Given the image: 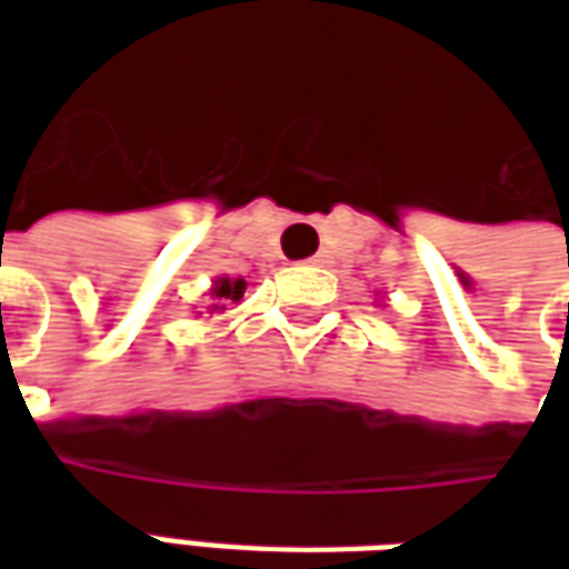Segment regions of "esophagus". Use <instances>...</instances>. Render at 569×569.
<instances>
[{"mask_svg": "<svg viewBox=\"0 0 569 569\" xmlns=\"http://www.w3.org/2000/svg\"><path fill=\"white\" fill-rule=\"evenodd\" d=\"M326 252H320V256H313V259H310V264H326Z\"/></svg>", "mask_w": 569, "mask_h": 569, "instance_id": "1", "label": "esophagus"}]
</instances>
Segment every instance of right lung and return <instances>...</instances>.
<instances>
[{"mask_svg":"<svg viewBox=\"0 0 569 569\" xmlns=\"http://www.w3.org/2000/svg\"><path fill=\"white\" fill-rule=\"evenodd\" d=\"M243 292H247V280H240V277H219L216 283H212L210 289V313H216V310H224V305L228 301H240L243 298Z\"/></svg>","mask_w":569,"mask_h":569,"instance_id":"right-lung-1","label":"right lung"}]
</instances>
